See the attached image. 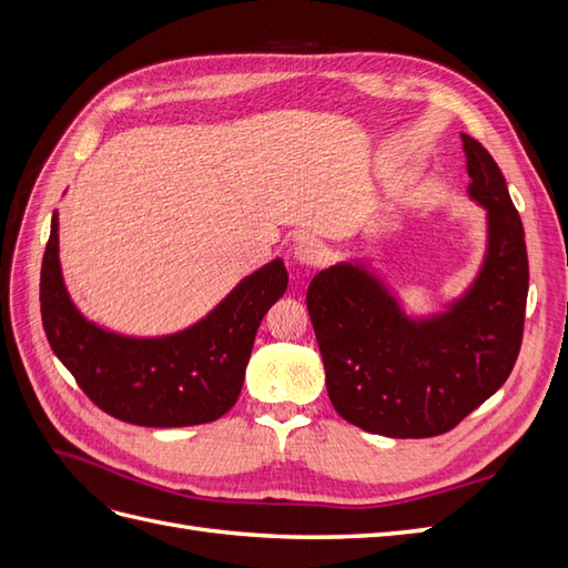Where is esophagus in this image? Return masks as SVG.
Wrapping results in <instances>:
<instances>
[{
    "label": "esophagus",
    "instance_id": "esophagus-1",
    "mask_svg": "<svg viewBox=\"0 0 568 568\" xmlns=\"http://www.w3.org/2000/svg\"><path fill=\"white\" fill-rule=\"evenodd\" d=\"M294 257L305 267H317L324 263L326 248L322 242H317V239H301L294 248Z\"/></svg>",
    "mask_w": 568,
    "mask_h": 568
}]
</instances>
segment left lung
I'll list each match as a JSON object with an SVG mask.
<instances>
[{"instance_id": "obj_1", "label": "left lung", "mask_w": 568, "mask_h": 568, "mask_svg": "<svg viewBox=\"0 0 568 568\" xmlns=\"http://www.w3.org/2000/svg\"><path fill=\"white\" fill-rule=\"evenodd\" d=\"M469 196L488 211L478 277L445 313L412 320L363 263H338L307 286V313L338 415L369 434L432 438L455 428L500 388L517 363L528 255L503 170L462 134Z\"/></svg>"}]
</instances>
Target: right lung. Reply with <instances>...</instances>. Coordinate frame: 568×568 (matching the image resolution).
Listing matches in <instances>:
<instances>
[{"instance_id": "add662e5", "label": "right lung", "mask_w": 568, "mask_h": 568, "mask_svg": "<svg viewBox=\"0 0 568 568\" xmlns=\"http://www.w3.org/2000/svg\"><path fill=\"white\" fill-rule=\"evenodd\" d=\"M286 284L277 257L239 282L189 329L159 338L113 334L84 320L68 296L54 213L40 277L42 324L51 351L106 415L156 428L209 424L236 403L257 326Z\"/></svg>"}]
</instances>
